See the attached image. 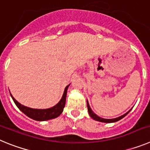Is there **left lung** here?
<instances>
[{
  "label": "left lung",
  "instance_id": "left-lung-1",
  "mask_svg": "<svg viewBox=\"0 0 150 150\" xmlns=\"http://www.w3.org/2000/svg\"><path fill=\"white\" fill-rule=\"evenodd\" d=\"M87 107H88V113H89L90 116H91L93 120H96V121H98V122H107V123H110V122H117L119 121V120H120L121 119H122L123 117H125V116H126L127 114H128V112H130V110L129 111H128V112H126L125 114L122 115V116H120V117L118 118H115V119H111V120H107V119H103V118H100L98 116H97L96 114H95V112H93V111L91 110V107H90L89 104H88V100H87Z\"/></svg>",
  "mask_w": 150,
  "mask_h": 150
}]
</instances>
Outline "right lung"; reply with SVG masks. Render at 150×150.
<instances>
[{"label": "right lung", "mask_w": 150, "mask_h": 150, "mask_svg": "<svg viewBox=\"0 0 150 150\" xmlns=\"http://www.w3.org/2000/svg\"><path fill=\"white\" fill-rule=\"evenodd\" d=\"M68 86H67L64 91L63 96H62V99L55 106L49 108V109H45V110H39V109H32L30 107H25V106L19 104L13 96L11 97L13 98V101L16 104V105L18 107V108L24 112L26 116L30 117L32 120H37V121H45V120H52V119H55V118L58 117L60 116V114L63 112L64 107L65 106V101H66V96H67V91Z\"/></svg>", "instance_id": "1"}]
</instances>
